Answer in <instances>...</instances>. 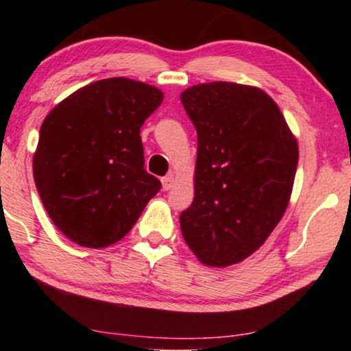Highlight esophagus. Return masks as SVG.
<instances>
[{
    "mask_svg": "<svg viewBox=\"0 0 351 351\" xmlns=\"http://www.w3.org/2000/svg\"><path fill=\"white\" fill-rule=\"evenodd\" d=\"M161 182H162V190H165V191L171 190L172 186H174V176L167 174L166 177H162Z\"/></svg>",
    "mask_w": 351,
    "mask_h": 351,
    "instance_id": "obj_1",
    "label": "esophagus"
}]
</instances>
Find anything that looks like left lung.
Instances as JSON below:
<instances>
[{
  "label": "left lung",
  "instance_id": "left-lung-1",
  "mask_svg": "<svg viewBox=\"0 0 351 351\" xmlns=\"http://www.w3.org/2000/svg\"><path fill=\"white\" fill-rule=\"evenodd\" d=\"M180 100L198 134L195 198L180 214L182 234L204 265H233L257 251L285 214L299 147L262 89L214 81Z\"/></svg>",
  "mask_w": 351,
  "mask_h": 351
}]
</instances>
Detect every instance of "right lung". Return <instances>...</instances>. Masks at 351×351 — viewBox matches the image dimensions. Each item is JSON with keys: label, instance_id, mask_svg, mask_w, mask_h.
<instances>
[{"label": "right lung", "instance_id": "obj_1", "mask_svg": "<svg viewBox=\"0 0 351 351\" xmlns=\"http://www.w3.org/2000/svg\"><path fill=\"white\" fill-rule=\"evenodd\" d=\"M162 93L128 78L84 86L47 114L33 156L40 198L57 228L84 247L126 237L161 182L145 171L141 128Z\"/></svg>", "mask_w": 351, "mask_h": 351}]
</instances>
